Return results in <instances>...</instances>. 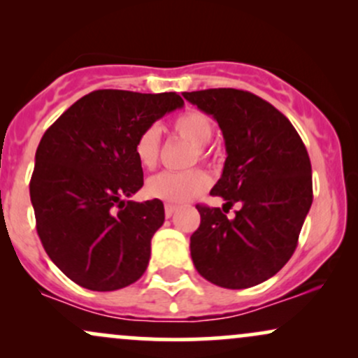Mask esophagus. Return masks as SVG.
<instances>
[{"label": "esophagus", "mask_w": 358, "mask_h": 358, "mask_svg": "<svg viewBox=\"0 0 358 358\" xmlns=\"http://www.w3.org/2000/svg\"><path fill=\"white\" fill-rule=\"evenodd\" d=\"M175 212H176V205H171V203L165 205V215L168 217V219H170Z\"/></svg>", "instance_id": "1"}]
</instances>
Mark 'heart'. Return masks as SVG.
I'll use <instances>...</instances> for the list:
<instances>
[{"label":"heart","mask_w":358,"mask_h":358,"mask_svg":"<svg viewBox=\"0 0 358 358\" xmlns=\"http://www.w3.org/2000/svg\"><path fill=\"white\" fill-rule=\"evenodd\" d=\"M173 131L180 138L195 146V153L199 159H205V148L213 136V126L210 117L200 110H185L175 117ZM159 127L151 124L139 133L134 143V155L138 163L146 170L156 166L159 159ZM208 176L202 170H190L185 173L173 171H162L148 178L145 185L146 195L151 199L163 200L168 203H180L190 200L193 196L207 190Z\"/></svg>","instance_id":"1"}]
</instances>
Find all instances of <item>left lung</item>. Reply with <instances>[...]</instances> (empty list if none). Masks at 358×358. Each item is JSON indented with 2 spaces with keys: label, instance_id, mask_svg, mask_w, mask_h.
I'll use <instances>...</instances> for the list:
<instances>
[{
  "label": "left lung",
  "instance_id": "1",
  "mask_svg": "<svg viewBox=\"0 0 358 358\" xmlns=\"http://www.w3.org/2000/svg\"><path fill=\"white\" fill-rule=\"evenodd\" d=\"M183 97L219 122L225 158L210 195L224 207L196 205L200 227L190 237L200 276L227 289L273 278L296 249L313 202L310 156L285 114L248 90L207 89ZM241 205L234 220L223 213Z\"/></svg>",
  "mask_w": 358,
  "mask_h": 358
}]
</instances>
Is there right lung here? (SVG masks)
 Segmentation results:
<instances>
[{"instance_id":"1","label":"right lung","mask_w":358,"mask_h":358,"mask_svg":"<svg viewBox=\"0 0 358 358\" xmlns=\"http://www.w3.org/2000/svg\"><path fill=\"white\" fill-rule=\"evenodd\" d=\"M180 108L176 92L94 90L45 131L30 182L36 232L53 264L79 286L121 289L146 271L165 207L124 200L143 187L134 143Z\"/></svg>"}]
</instances>
